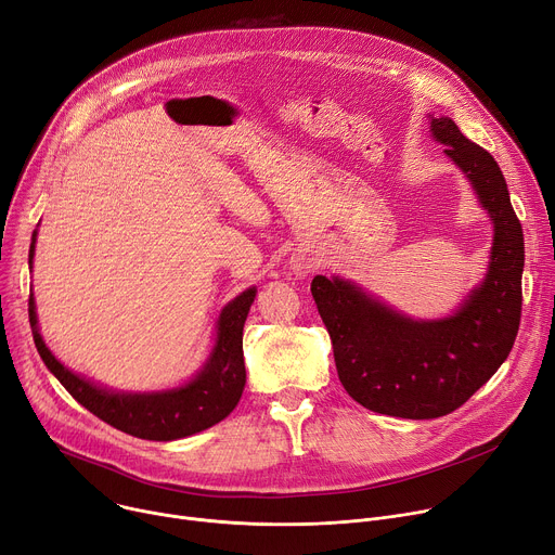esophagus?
<instances>
[{"instance_id": "34e87169", "label": "esophagus", "mask_w": 555, "mask_h": 555, "mask_svg": "<svg viewBox=\"0 0 555 555\" xmlns=\"http://www.w3.org/2000/svg\"><path fill=\"white\" fill-rule=\"evenodd\" d=\"M296 274H306V268L304 266H296Z\"/></svg>"}]
</instances>
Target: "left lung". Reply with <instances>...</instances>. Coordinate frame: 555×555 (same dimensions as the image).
<instances>
[{"mask_svg": "<svg viewBox=\"0 0 555 555\" xmlns=\"http://www.w3.org/2000/svg\"><path fill=\"white\" fill-rule=\"evenodd\" d=\"M429 132L472 183L493 225L485 279L442 319H414L359 283L314 276L312 296L345 391L376 414L427 421L467 402L507 361L522 310L525 241L495 159L449 117Z\"/></svg>", "mask_w": 555, "mask_h": 555, "instance_id": "8db88e82", "label": "left lung"}]
</instances>
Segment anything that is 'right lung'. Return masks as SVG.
Instances as JSON below:
<instances>
[{"label": "right lung", "mask_w": 555, "mask_h": 555, "mask_svg": "<svg viewBox=\"0 0 555 555\" xmlns=\"http://www.w3.org/2000/svg\"><path fill=\"white\" fill-rule=\"evenodd\" d=\"M37 230L33 232L28 266L33 270ZM257 287H247L221 310L215 327V343L206 363L179 387L159 391H121L96 385L75 374L43 343L39 334L35 296L28 300V319L41 361L66 387V391L96 418L119 431L143 440H179L221 423L236 405L245 387L243 325L255 304Z\"/></svg>", "instance_id": "right-lung-1"}]
</instances>
